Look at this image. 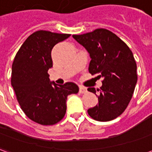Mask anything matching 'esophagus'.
I'll return each instance as SVG.
<instances>
[{"label": "esophagus", "instance_id": "obj_1", "mask_svg": "<svg viewBox=\"0 0 152 152\" xmlns=\"http://www.w3.org/2000/svg\"><path fill=\"white\" fill-rule=\"evenodd\" d=\"M79 92L80 94H85V93L87 92V89H86V88H85V87H83V86H80Z\"/></svg>", "mask_w": 152, "mask_h": 152}]
</instances>
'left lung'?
<instances>
[{"instance_id":"1","label":"left lung","mask_w":152,"mask_h":152,"mask_svg":"<svg viewBox=\"0 0 152 152\" xmlns=\"http://www.w3.org/2000/svg\"><path fill=\"white\" fill-rule=\"evenodd\" d=\"M73 38L89 52L91 61L89 72L102 77L99 104L88 110V114L98 121H110L121 115L130 102L137 84V64L130 49L109 30L99 28Z\"/></svg>"}]
</instances>
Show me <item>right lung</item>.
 <instances>
[{"instance_id":"1","label":"right lung","mask_w":152,"mask_h":152,"mask_svg":"<svg viewBox=\"0 0 152 152\" xmlns=\"http://www.w3.org/2000/svg\"><path fill=\"white\" fill-rule=\"evenodd\" d=\"M70 34L37 31L29 36L15 55L12 65L11 86L22 110L30 120L53 125L66 114L67 96L77 94L73 82L58 86L50 82L48 70L53 66L51 51Z\"/></svg>"}]
</instances>
